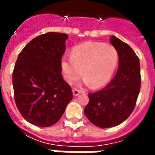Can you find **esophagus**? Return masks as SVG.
Segmentation results:
<instances>
[{
    "label": "esophagus",
    "mask_w": 155,
    "mask_h": 155,
    "mask_svg": "<svg viewBox=\"0 0 155 155\" xmlns=\"http://www.w3.org/2000/svg\"><path fill=\"white\" fill-rule=\"evenodd\" d=\"M72 92H73V96H74V97H77L78 95L81 94L83 92L81 91V90L77 89V88H74V89L72 90Z\"/></svg>",
    "instance_id": "obj_1"
}]
</instances>
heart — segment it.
I'll return each instance as SVG.
<instances>
[{
  "mask_svg": "<svg viewBox=\"0 0 155 155\" xmlns=\"http://www.w3.org/2000/svg\"><path fill=\"white\" fill-rule=\"evenodd\" d=\"M117 60V51L112 45L87 42L73 48L71 58H62L61 68L69 84L79 80L83 71L85 84L98 88L110 80Z\"/></svg>",
  "mask_w": 155,
  "mask_h": 155,
  "instance_id": "b5f03b06",
  "label": "heart"
}]
</instances>
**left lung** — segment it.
<instances>
[{
	"label": "left lung",
	"mask_w": 155,
	"mask_h": 155,
	"mask_svg": "<svg viewBox=\"0 0 155 155\" xmlns=\"http://www.w3.org/2000/svg\"><path fill=\"white\" fill-rule=\"evenodd\" d=\"M111 44L119 57L117 71L106 87L89 93L84 108L87 119L97 127L111 128L125 121L135 107L141 87L139 58L133 49L112 36Z\"/></svg>",
	"instance_id": "obj_1"
}]
</instances>
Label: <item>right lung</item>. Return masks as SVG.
Returning <instances> with one entry per match:
<instances>
[{"instance_id":"right-lung-1","label":"right lung","mask_w":155,"mask_h":155,"mask_svg":"<svg viewBox=\"0 0 155 155\" xmlns=\"http://www.w3.org/2000/svg\"><path fill=\"white\" fill-rule=\"evenodd\" d=\"M68 38L62 33L41 35L18 54L13 72L14 100L21 116L32 125H54L72 99L71 88L61 73Z\"/></svg>"}]
</instances>
